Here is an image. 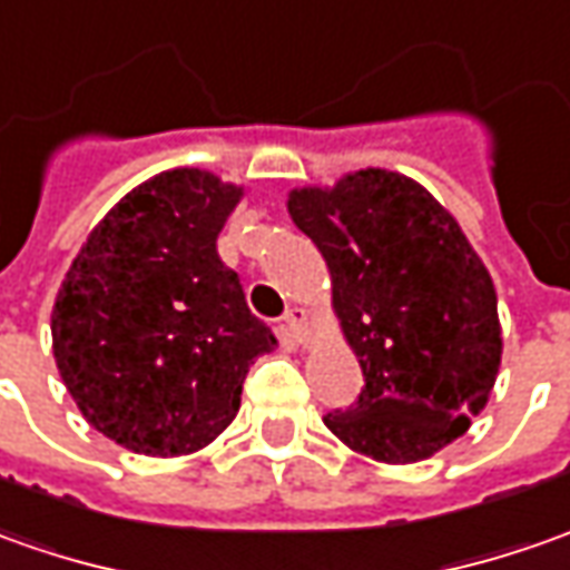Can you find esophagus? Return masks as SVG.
Wrapping results in <instances>:
<instances>
[{
  "label": "esophagus",
  "mask_w": 570,
  "mask_h": 570,
  "mask_svg": "<svg viewBox=\"0 0 570 570\" xmlns=\"http://www.w3.org/2000/svg\"><path fill=\"white\" fill-rule=\"evenodd\" d=\"M285 332L292 335L294 342L307 338V311L304 307H292V311L285 313Z\"/></svg>",
  "instance_id": "obj_1"
}]
</instances>
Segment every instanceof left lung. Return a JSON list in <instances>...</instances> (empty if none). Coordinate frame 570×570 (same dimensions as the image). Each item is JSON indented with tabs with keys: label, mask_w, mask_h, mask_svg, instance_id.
<instances>
[{
	"label": "left lung",
	"mask_w": 570,
	"mask_h": 570,
	"mask_svg": "<svg viewBox=\"0 0 570 570\" xmlns=\"http://www.w3.org/2000/svg\"><path fill=\"white\" fill-rule=\"evenodd\" d=\"M294 225L330 266L332 311L364 389L323 423L383 464H414L468 433L502 364L490 269L461 225L414 178L361 169L294 187Z\"/></svg>",
	"instance_id": "left-lung-1"
}]
</instances>
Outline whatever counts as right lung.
Instances as JSON below:
<instances>
[{"mask_svg":"<svg viewBox=\"0 0 570 570\" xmlns=\"http://www.w3.org/2000/svg\"><path fill=\"white\" fill-rule=\"evenodd\" d=\"M244 197L206 169L125 194L87 235L52 307V354L83 420L153 458L200 452L235 420L276 335L247 311L216 238Z\"/></svg>","mask_w":570,"mask_h":570,"instance_id":"add662e5","label":"right lung"}]
</instances>
